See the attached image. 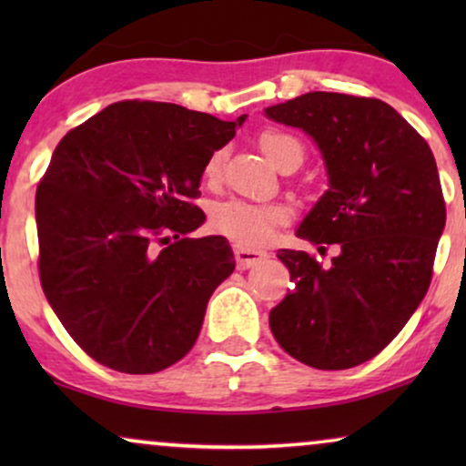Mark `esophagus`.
<instances>
[{"label": "esophagus", "instance_id": "34e87169", "mask_svg": "<svg viewBox=\"0 0 466 466\" xmlns=\"http://www.w3.org/2000/svg\"><path fill=\"white\" fill-rule=\"evenodd\" d=\"M263 258H267V252L263 250H250V248L241 246L235 248V260H238L239 269H250V267L260 263Z\"/></svg>", "mask_w": 466, "mask_h": 466}]
</instances>
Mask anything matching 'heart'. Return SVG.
Returning a JSON list of instances; mask_svg holds the SVG:
<instances>
[{
  "mask_svg": "<svg viewBox=\"0 0 466 466\" xmlns=\"http://www.w3.org/2000/svg\"><path fill=\"white\" fill-rule=\"evenodd\" d=\"M260 148L271 163H279L290 150L301 152V144L289 133L265 131L260 136ZM227 161V150L216 148L209 152L206 165H203V177L212 184L218 182L222 167ZM289 218V209L279 203H254L246 199L222 201L212 209V227L220 235H225L235 244L244 248L265 246L273 238L276 227Z\"/></svg>",
  "mask_w": 466,
  "mask_h": 466,
  "instance_id": "heart-1",
  "label": "heart"
}]
</instances>
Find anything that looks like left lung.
Listing matches in <instances>:
<instances>
[{
	"label": "left lung",
	"instance_id": "obj_1",
	"mask_svg": "<svg viewBox=\"0 0 466 466\" xmlns=\"http://www.w3.org/2000/svg\"><path fill=\"white\" fill-rule=\"evenodd\" d=\"M265 116L308 133L327 167L329 188L297 238L339 246L327 267L279 250L292 290L269 311L271 333L314 369L356 367L399 335L429 290L445 227L435 157L380 99L314 91Z\"/></svg>",
	"mask_w": 466,
	"mask_h": 466
}]
</instances>
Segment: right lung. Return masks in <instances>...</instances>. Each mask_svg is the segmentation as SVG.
Here are the masks:
<instances>
[{"mask_svg":"<svg viewBox=\"0 0 466 466\" xmlns=\"http://www.w3.org/2000/svg\"><path fill=\"white\" fill-rule=\"evenodd\" d=\"M233 123L163 101H118L67 133L35 193L40 279L72 339L120 373L188 354L235 269L222 235L187 238L209 152Z\"/></svg>","mask_w":466,"mask_h":466,"instance_id":"obj_1","label":"right lung"}]
</instances>
